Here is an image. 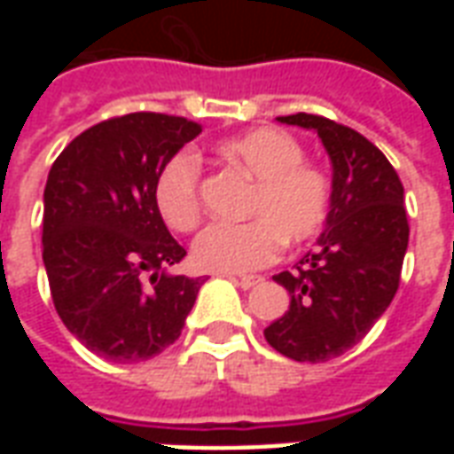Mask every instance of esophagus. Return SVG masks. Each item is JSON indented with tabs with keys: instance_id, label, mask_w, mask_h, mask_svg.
<instances>
[{
	"instance_id": "1",
	"label": "esophagus",
	"mask_w": 454,
	"mask_h": 454,
	"mask_svg": "<svg viewBox=\"0 0 454 454\" xmlns=\"http://www.w3.org/2000/svg\"><path fill=\"white\" fill-rule=\"evenodd\" d=\"M233 279H236L238 285L243 286V289H253V286L262 285V282H265V279H262L260 275H243V277H233Z\"/></svg>"
}]
</instances>
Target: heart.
Returning a JSON list of instances; mask_svg holds the SVG:
<instances>
[{
	"label": "heart",
	"instance_id": "heart-1",
	"mask_svg": "<svg viewBox=\"0 0 454 454\" xmlns=\"http://www.w3.org/2000/svg\"><path fill=\"white\" fill-rule=\"evenodd\" d=\"M214 155L257 179L246 204L250 221L216 223L194 240L192 257L208 272H250L275 262L285 243L304 246L331 218L333 179L304 160L306 150L282 129H260L218 140ZM155 208L165 226L189 233L201 221V165L187 150L175 153L155 179Z\"/></svg>",
	"mask_w": 454,
	"mask_h": 454
}]
</instances>
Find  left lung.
Here are the masks:
<instances>
[{"label": "left lung", "mask_w": 454, "mask_h": 454, "mask_svg": "<svg viewBox=\"0 0 454 454\" xmlns=\"http://www.w3.org/2000/svg\"><path fill=\"white\" fill-rule=\"evenodd\" d=\"M277 121L314 129L333 162V208L324 233L294 270L275 275L292 294L267 342L296 362L340 357L370 333L401 282L409 247L403 184L387 155L355 129L292 114Z\"/></svg>", "instance_id": "1"}]
</instances>
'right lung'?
Instances as JSON below:
<instances>
[{
    "label": "right lung",
    "instance_id": "obj_1",
    "mask_svg": "<svg viewBox=\"0 0 454 454\" xmlns=\"http://www.w3.org/2000/svg\"><path fill=\"white\" fill-rule=\"evenodd\" d=\"M201 126L138 112L80 133L43 192V265L58 316L87 350L150 360L177 340L204 279L169 275L187 250L155 208L162 165Z\"/></svg>",
    "mask_w": 454,
    "mask_h": 454
}]
</instances>
